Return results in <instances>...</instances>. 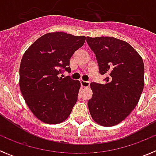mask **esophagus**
I'll return each instance as SVG.
<instances>
[{"label":"esophagus","mask_w":156,"mask_h":156,"mask_svg":"<svg viewBox=\"0 0 156 156\" xmlns=\"http://www.w3.org/2000/svg\"><path fill=\"white\" fill-rule=\"evenodd\" d=\"M80 83L83 87H88L90 86V82H88V81L81 80Z\"/></svg>","instance_id":"obj_1"}]
</instances>
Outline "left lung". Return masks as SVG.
<instances>
[{"label":"left lung","instance_id":"left-lung-1","mask_svg":"<svg viewBox=\"0 0 156 156\" xmlns=\"http://www.w3.org/2000/svg\"><path fill=\"white\" fill-rule=\"evenodd\" d=\"M96 55L105 84L90 83L88 108L94 121L103 126L117 125L136 107L144 88L142 58L127 42L111 37H87Z\"/></svg>","mask_w":156,"mask_h":156}]
</instances>
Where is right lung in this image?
Wrapping results in <instances>:
<instances>
[{"instance_id": "obj_1", "label": "right lung", "mask_w": 156, "mask_h": 156, "mask_svg": "<svg viewBox=\"0 0 156 156\" xmlns=\"http://www.w3.org/2000/svg\"><path fill=\"white\" fill-rule=\"evenodd\" d=\"M84 36L62 32L43 35L26 51L19 68V87L26 103L42 122L57 124L66 120L77 101L79 80L58 77L71 71L69 59L83 45Z\"/></svg>"}]
</instances>
